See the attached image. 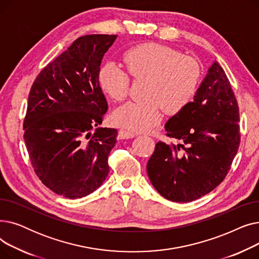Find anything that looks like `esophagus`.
<instances>
[{
  "mask_svg": "<svg viewBox=\"0 0 259 259\" xmlns=\"http://www.w3.org/2000/svg\"><path fill=\"white\" fill-rule=\"evenodd\" d=\"M134 137H137V133H134L132 131L129 130H124V129H120L118 131V138L120 140H128V139H132Z\"/></svg>",
  "mask_w": 259,
  "mask_h": 259,
  "instance_id": "obj_1",
  "label": "esophagus"
}]
</instances>
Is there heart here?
<instances>
[{
  "mask_svg": "<svg viewBox=\"0 0 259 259\" xmlns=\"http://www.w3.org/2000/svg\"><path fill=\"white\" fill-rule=\"evenodd\" d=\"M124 62L133 77H147L144 101L128 102L111 115L113 124L132 131H148L162 118V110L176 114L186 108L196 94L200 79L199 63L174 48L145 43L128 49ZM130 78L115 63L104 64L99 72V85L109 99L121 102L128 95Z\"/></svg>",
  "mask_w": 259,
  "mask_h": 259,
  "instance_id": "b5f03b06",
  "label": "heart"
}]
</instances>
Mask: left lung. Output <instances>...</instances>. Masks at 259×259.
<instances>
[{"label": "left lung", "instance_id": "1", "mask_svg": "<svg viewBox=\"0 0 259 259\" xmlns=\"http://www.w3.org/2000/svg\"><path fill=\"white\" fill-rule=\"evenodd\" d=\"M239 109L221 65L209 68L192 102L170 117L167 135L181 143L158 142L147 173L156 191L176 202L195 200L219 186L237 153Z\"/></svg>", "mask_w": 259, "mask_h": 259}]
</instances>
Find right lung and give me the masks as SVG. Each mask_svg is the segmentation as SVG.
<instances>
[{"label":"right lung","instance_id":"right-lung-1","mask_svg":"<svg viewBox=\"0 0 259 259\" xmlns=\"http://www.w3.org/2000/svg\"><path fill=\"white\" fill-rule=\"evenodd\" d=\"M116 36L76 38L38 73L29 92L23 125L27 151L40 182L66 198L89 195L109 173L117 130L100 127L108 104L99 72Z\"/></svg>","mask_w":259,"mask_h":259}]
</instances>
